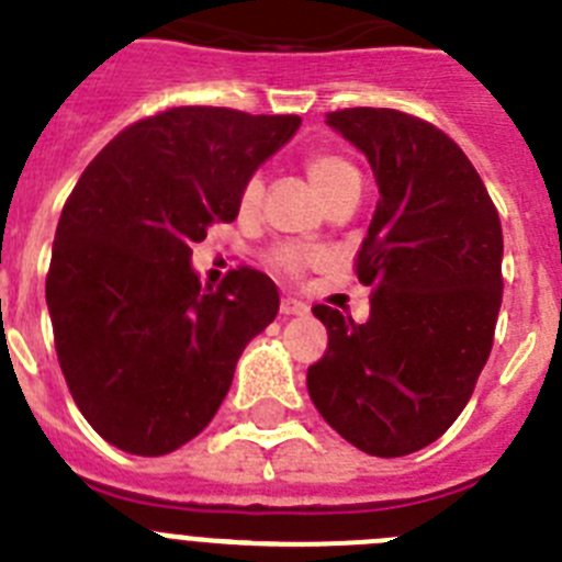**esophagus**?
Instances as JSON below:
<instances>
[{"instance_id": "obj_1", "label": "esophagus", "mask_w": 562, "mask_h": 562, "mask_svg": "<svg viewBox=\"0 0 562 562\" xmlns=\"http://www.w3.org/2000/svg\"><path fill=\"white\" fill-rule=\"evenodd\" d=\"M306 312L308 306L303 301H297V297H281V315H306Z\"/></svg>"}]
</instances>
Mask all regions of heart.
I'll use <instances>...</instances> for the list:
<instances>
[{"label": "heart", "mask_w": 562, "mask_h": 562, "mask_svg": "<svg viewBox=\"0 0 562 562\" xmlns=\"http://www.w3.org/2000/svg\"><path fill=\"white\" fill-rule=\"evenodd\" d=\"M306 172H308V180H312V187H315L323 198H326L328 192H334V189H337L339 183H345V180L357 178V169H353L351 164L342 161V158L337 156H326V153H321V156H308ZM259 198H261V175H250L239 192L241 211L256 209ZM303 261H306V254L295 245H281L272 250V265H276L278 270L295 272L301 270Z\"/></svg>", "instance_id": "b5f03b06"}]
</instances>
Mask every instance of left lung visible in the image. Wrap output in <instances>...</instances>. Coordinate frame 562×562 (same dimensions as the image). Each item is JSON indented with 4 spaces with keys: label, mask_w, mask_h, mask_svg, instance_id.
<instances>
[{
    "label": "left lung",
    "mask_w": 562,
    "mask_h": 562,
    "mask_svg": "<svg viewBox=\"0 0 562 562\" xmlns=\"http://www.w3.org/2000/svg\"><path fill=\"white\" fill-rule=\"evenodd\" d=\"M326 125L364 153L379 203L357 276L368 323L315 306L328 351L308 398L373 457L435 442L473 393L502 308V223L480 172L442 131L393 108H345Z\"/></svg>",
    "instance_id": "1"
}]
</instances>
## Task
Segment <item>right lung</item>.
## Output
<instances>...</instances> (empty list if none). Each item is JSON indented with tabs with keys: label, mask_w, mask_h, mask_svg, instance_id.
I'll return each mask as SVG.
<instances>
[{
	"label": "right lung",
	"mask_w": 562,
	"mask_h": 562,
	"mask_svg": "<svg viewBox=\"0 0 562 562\" xmlns=\"http://www.w3.org/2000/svg\"><path fill=\"white\" fill-rule=\"evenodd\" d=\"M301 127L187 105L122 131L60 211L46 306L60 370L91 429L138 457L198 437L228 395L245 345L278 315L250 267L214 290L192 245L239 214L245 180Z\"/></svg>",
	"instance_id": "obj_1"
}]
</instances>
